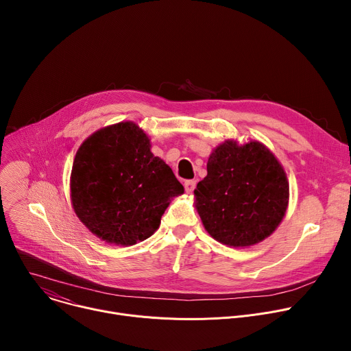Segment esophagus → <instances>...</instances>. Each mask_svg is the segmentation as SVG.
Masks as SVG:
<instances>
[{
	"mask_svg": "<svg viewBox=\"0 0 351 351\" xmlns=\"http://www.w3.org/2000/svg\"><path fill=\"white\" fill-rule=\"evenodd\" d=\"M195 180H186L184 182V189H186V191L187 193H193V190H194V187H195Z\"/></svg>",
	"mask_w": 351,
	"mask_h": 351,
	"instance_id": "esophagus-1",
	"label": "esophagus"
}]
</instances>
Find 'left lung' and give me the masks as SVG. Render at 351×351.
I'll return each mask as SVG.
<instances>
[{"instance_id":"1","label":"left lung","mask_w":351,"mask_h":351,"mask_svg":"<svg viewBox=\"0 0 351 351\" xmlns=\"http://www.w3.org/2000/svg\"><path fill=\"white\" fill-rule=\"evenodd\" d=\"M206 230L219 243L248 247L272 234L289 204L283 167L260 141L226 140L211 153L194 190Z\"/></svg>"}]
</instances>
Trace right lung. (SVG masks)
I'll return each mask as SVG.
<instances>
[{
    "mask_svg": "<svg viewBox=\"0 0 351 351\" xmlns=\"http://www.w3.org/2000/svg\"><path fill=\"white\" fill-rule=\"evenodd\" d=\"M149 147L136 123L121 122L97 130L77 149L72 206L83 225L107 243L132 245L148 239L171 199L184 191Z\"/></svg>",
    "mask_w": 351,
    "mask_h": 351,
    "instance_id": "obj_1",
    "label": "right lung"
}]
</instances>
